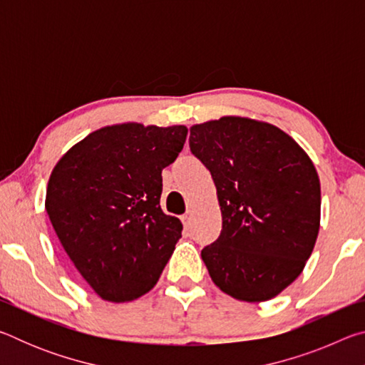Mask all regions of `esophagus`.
I'll return each instance as SVG.
<instances>
[{"label": "esophagus", "mask_w": 365, "mask_h": 365, "mask_svg": "<svg viewBox=\"0 0 365 365\" xmlns=\"http://www.w3.org/2000/svg\"><path fill=\"white\" fill-rule=\"evenodd\" d=\"M182 222H183L185 227H190V224H191V211L185 212V214L182 215Z\"/></svg>", "instance_id": "obj_1"}]
</instances>
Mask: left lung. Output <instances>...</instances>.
Instances as JSON below:
<instances>
[{"mask_svg":"<svg viewBox=\"0 0 365 365\" xmlns=\"http://www.w3.org/2000/svg\"><path fill=\"white\" fill-rule=\"evenodd\" d=\"M190 150L211 172L222 230L201 251L232 298L269 301L298 279L320 227V182L306 151L279 127L225 115L190 128Z\"/></svg>","mask_w":365,"mask_h":365,"instance_id":"obj_1","label":"left lung"}]
</instances>
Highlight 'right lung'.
<instances>
[{
    "instance_id": "add662e5",
    "label": "right lung",
    "mask_w": 365,
    "mask_h": 365,
    "mask_svg": "<svg viewBox=\"0 0 365 365\" xmlns=\"http://www.w3.org/2000/svg\"><path fill=\"white\" fill-rule=\"evenodd\" d=\"M185 125L103 127L54 165L45 209L61 245L104 301L127 302L156 285L183 225L160 209L163 169L187 140Z\"/></svg>"
}]
</instances>
